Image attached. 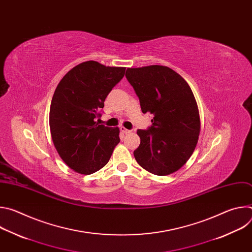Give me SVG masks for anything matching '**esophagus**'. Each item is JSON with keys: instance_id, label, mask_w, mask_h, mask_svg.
Masks as SVG:
<instances>
[{"instance_id": "esophagus-1", "label": "esophagus", "mask_w": 252, "mask_h": 252, "mask_svg": "<svg viewBox=\"0 0 252 252\" xmlns=\"http://www.w3.org/2000/svg\"><path fill=\"white\" fill-rule=\"evenodd\" d=\"M121 131L123 132V133H129L130 132V130L129 129H126L125 126H121Z\"/></svg>"}]
</instances>
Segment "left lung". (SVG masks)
<instances>
[{"label":"left lung","mask_w":252,"mask_h":252,"mask_svg":"<svg viewBox=\"0 0 252 252\" xmlns=\"http://www.w3.org/2000/svg\"><path fill=\"white\" fill-rule=\"evenodd\" d=\"M126 77L139 98L141 112L154 115L148 130L136 131L140 137L133 152L137 163L157 175L175 172L193 154L200 132L199 111L190 87L165 65L128 67Z\"/></svg>","instance_id":"left-lung-1"}]
</instances>
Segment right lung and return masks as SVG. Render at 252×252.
<instances>
[{
	"instance_id": "right-lung-1",
	"label": "right lung",
	"mask_w": 252,
	"mask_h": 252,
	"mask_svg": "<svg viewBox=\"0 0 252 252\" xmlns=\"http://www.w3.org/2000/svg\"><path fill=\"white\" fill-rule=\"evenodd\" d=\"M126 67L84 62L63 76L50 107L54 146L64 163L81 174H92L109 162L120 142V128L95 122Z\"/></svg>"
}]
</instances>
